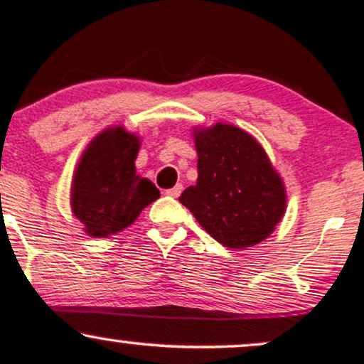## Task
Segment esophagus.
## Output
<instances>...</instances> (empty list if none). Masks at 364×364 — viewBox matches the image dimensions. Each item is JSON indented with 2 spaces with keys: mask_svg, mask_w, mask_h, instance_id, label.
<instances>
[{
  "mask_svg": "<svg viewBox=\"0 0 364 364\" xmlns=\"http://www.w3.org/2000/svg\"><path fill=\"white\" fill-rule=\"evenodd\" d=\"M181 191H183V185H176L174 188H171V190L166 191V195H169L171 198H178V196L181 195Z\"/></svg>",
  "mask_w": 364,
  "mask_h": 364,
  "instance_id": "esophagus-1",
  "label": "esophagus"
}]
</instances>
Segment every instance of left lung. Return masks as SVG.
<instances>
[{
    "label": "left lung",
    "instance_id": "8db88e82",
    "mask_svg": "<svg viewBox=\"0 0 364 364\" xmlns=\"http://www.w3.org/2000/svg\"><path fill=\"white\" fill-rule=\"evenodd\" d=\"M198 178L179 196L198 224L232 250L267 240L286 214V186L265 149L228 123L193 128Z\"/></svg>",
    "mask_w": 364,
    "mask_h": 364
}]
</instances>
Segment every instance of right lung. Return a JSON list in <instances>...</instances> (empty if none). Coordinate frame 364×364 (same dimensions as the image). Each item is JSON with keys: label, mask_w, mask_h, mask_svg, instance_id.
<instances>
[{"label": "right lung", "mask_w": 364, "mask_h": 364, "mask_svg": "<svg viewBox=\"0 0 364 364\" xmlns=\"http://www.w3.org/2000/svg\"><path fill=\"white\" fill-rule=\"evenodd\" d=\"M140 136L124 127L95 135L75 168L70 205L90 237L118 235L161 196L152 181L136 174Z\"/></svg>", "instance_id": "add662e5"}]
</instances>
